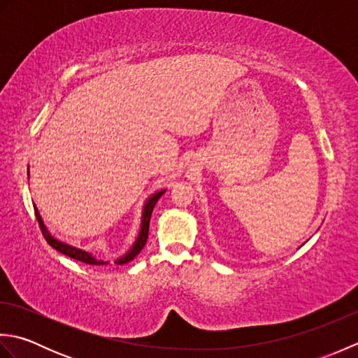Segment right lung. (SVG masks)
<instances>
[{
  "mask_svg": "<svg viewBox=\"0 0 358 358\" xmlns=\"http://www.w3.org/2000/svg\"><path fill=\"white\" fill-rule=\"evenodd\" d=\"M166 192V189H162V191H157L155 194H152L149 199L146 200V203H144L143 206V214H141V226H140V232H138V237L135 238L132 248L127 250V252L124 255H121L120 258H117L115 260V264H124V263H129L131 260H134V258L138 255L141 252V249L144 248V245H146L148 241V234H149V223H150V215H152V210H154L157 201L159 200V196H162L163 194ZM35 209V215H36V220H38V224H40V229L44 235L45 241L49 243V245L58 250V252H62L67 257L73 258V260H78V262H83V263H87V264H95V266H100V264H108L109 262H104V260H98L96 257H94L90 252H86V250H83L80 248H75L72 245H67V243L58 240L53 237V235L49 232L48 227H45L43 218L40 215V212H38L36 206H34Z\"/></svg>",
  "mask_w": 358,
  "mask_h": 358,
  "instance_id": "obj_1",
  "label": "right lung"
}]
</instances>
